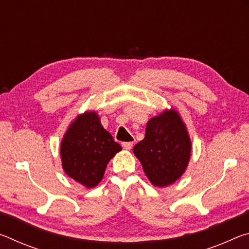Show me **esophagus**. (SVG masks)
<instances>
[{
    "label": "esophagus",
    "mask_w": 249,
    "mask_h": 249,
    "mask_svg": "<svg viewBox=\"0 0 249 249\" xmlns=\"http://www.w3.org/2000/svg\"><path fill=\"white\" fill-rule=\"evenodd\" d=\"M133 142H122V146H123V148L126 150H129L130 148L133 147Z\"/></svg>",
    "instance_id": "esophagus-1"
}]
</instances>
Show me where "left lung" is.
I'll return each instance as SVG.
<instances>
[{"instance_id": "obj_1", "label": "left lung", "mask_w": 249, "mask_h": 249, "mask_svg": "<svg viewBox=\"0 0 249 249\" xmlns=\"http://www.w3.org/2000/svg\"><path fill=\"white\" fill-rule=\"evenodd\" d=\"M145 175L156 187H167L187 169L191 155L188 130L176 109H166L146 126L145 138L134 146Z\"/></svg>"}]
</instances>
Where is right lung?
I'll list each match as a JSON object with an SVG mask.
<instances>
[{
    "mask_svg": "<svg viewBox=\"0 0 249 249\" xmlns=\"http://www.w3.org/2000/svg\"><path fill=\"white\" fill-rule=\"evenodd\" d=\"M121 149L101 125L99 115L84 112L70 124L61 141L62 168L77 182L93 188L102 180L109 160Z\"/></svg>",
    "mask_w": 249,
    "mask_h": 249,
    "instance_id": "add662e5",
    "label": "right lung"
}]
</instances>
